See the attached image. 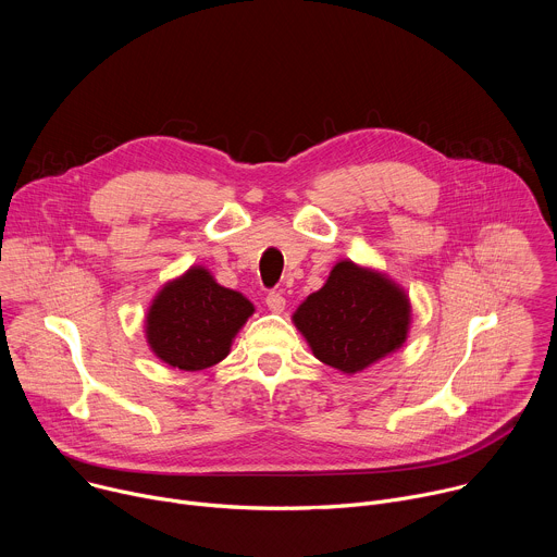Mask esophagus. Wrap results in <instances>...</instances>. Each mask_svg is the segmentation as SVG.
Returning <instances> with one entry per match:
<instances>
[{
  "instance_id": "obj_1",
  "label": "esophagus",
  "mask_w": 557,
  "mask_h": 557,
  "mask_svg": "<svg viewBox=\"0 0 557 557\" xmlns=\"http://www.w3.org/2000/svg\"><path fill=\"white\" fill-rule=\"evenodd\" d=\"M267 306L273 310V312H282L286 308V299L282 293H269L267 295Z\"/></svg>"
}]
</instances>
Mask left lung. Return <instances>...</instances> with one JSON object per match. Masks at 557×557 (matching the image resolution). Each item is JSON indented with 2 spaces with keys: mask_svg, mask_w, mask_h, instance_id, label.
Returning a JSON list of instances; mask_svg holds the SVG:
<instances>
[{
  "mask_svg": "<svg viewBox=\"0 0 557 557\" xmlns=\"http://www.w3.org/2000/svg\"><path fill=\"white\" fill-rule=\"evenodd\" d=\"M293 324L322 363L357 374L406 344L412 304L383 271L339 260L326 284L297 306Z\"/></svg>",
  "mask_w": 557,
  "mask_h": 557,
  "instance_id": "1",
  "label": "left lung"
}]
</instances>
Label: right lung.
Returning <instances> with one entry per match:
<instances>
[{
  "label": "right lung",
  "instance_id": "right-lung-1",
  "mask_svg": "<svg viewBox=\"0 0 557 557\" xmlns=\"http://www.w3.org/2000/svg\"><path fill=\"white\" fill-rule=\"evenodd\" d=\"M256 306L215 282L202 264L189 267L158 290L145 314V339L163 363L198 372L220 363Z\"/></svg>",
  "mask_w": 557,
  "mask_h": 557
}]
</instances>
